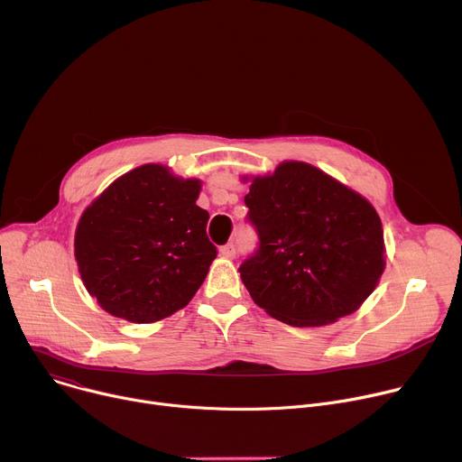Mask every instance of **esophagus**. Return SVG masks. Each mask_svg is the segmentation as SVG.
I'll return each mask as SVG.
<instances>
[{
  "label": "esophagus",
  "mask_w": 462,
  "mask_h": 462,
  "mask_svg": "<svg viewBox=\"0 0 462 462\" xmlns=\"http://www.w3.org/2000/svg\"><path fill=\"white\" fill-rule=\"evenodd\" d=\"M219 252H221V255L234 259V257H236V245H234V243H226L225 246L219 248Z\"/></svg>",
  "instance_id": "34e87169"
}]
</instances>
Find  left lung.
Segmentation results:
<instances>
[{
	"mask_svg": "<svg viewBox=\"0 0 462 462\" xmlns=\"http://www.w3.org/2000/svg\"><path fill=\"white\" fill-rule=\"evenodd\" d=\"M257 248L239 266L254 302L291 327L356 312L384 270L375 208L323 171L297 162L255 178L245 196Z\"/></svg>",
	"mask_w": 462,
	"mask_h": 462,
	"instance_id": "obj_1",
	"label": "left lung"
}]
</instances>
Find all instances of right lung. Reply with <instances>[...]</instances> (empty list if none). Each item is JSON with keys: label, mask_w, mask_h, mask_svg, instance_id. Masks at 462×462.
<instances>
[{"label": "right lung", "mask_w": 462, "mask_h": 462, "mask_svg": "<svg viewBox=\"0 0 462 462\" xmlns=\"http://www.w3.org/2000/svg\"><path fill=\"white\" fill-rule=\"evenodd\" d=\"M198 180L143 165L116 180L81 216L74 254L85 288L108 314L153 323L172 316L203 284L217 248Z\"/></svg>", "instance_id": "right-lung-1"}]
</instances>
